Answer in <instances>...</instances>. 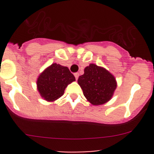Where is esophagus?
<instances>
[{"label":"esophagus","instance_id":"34e87169","mask_svg":"<svg viewBox=\"0 0 154 154\" xmlns=\"http://www.w3.org/2000/svg\"><path fill=\"white\" fill-rule=\"evenodd\" d=\"M79 76H80V74H79V73H75V74H74V77H75L76 80H77V79H78Z\"/></svg>","mask_w":154,"mask_h":154}]
</instances>
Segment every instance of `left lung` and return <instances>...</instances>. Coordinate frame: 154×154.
Returning <instances> with one entry per match:
<instances>
[{
    "label": "left lung",
    "mask_w": 154,
    "mask_h": 154,
    "mask_svg": "<svg viewBox=\"0 0 154 154\" xmlns=\"http://www.w3.org/2000/svg\"><path fill=\"white\" fill-rule=\"evenodd\" d=\"M83 94L93 105H101L111 99L117 83L112 74L105 68L90 64L77 80Z\"/></svg>",
    "instance_id": "1"
}]
</instances>
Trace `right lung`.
Masks as SVG:
<instances>
[{"mask_svg": "<svg viewBox=\"0 0 154 154\" xmlns=\"http://www.w3.org/2000/svg\"><path fill=\"white\" fill-rule=\"evenodd\" d=\"M73 81L75 77L67 67L54 63L40 74L37 87L45 100L54 101L64 94L66 87Z\"/></svg>", "mask_w": 154, "mask_h": 154, "instance_id": "add662e5", "label": "right lung"}]
</instances>
